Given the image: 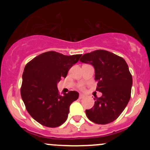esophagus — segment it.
I'll list each match as a JSON object with an SVG mask.
<instances>
[{
	"mask_svg": "<svg viewBox=\"0 0 150 150\" xmlns=\"http://www.w3.org/2000/svg\"><path fill=\"white\" fill-rule=\"evenodd\" d=\"M83 98H85V96L83 94H80L79 96V99H83Z\"/></svg>",
	"mask_w": 150,
	"mask_h": 150,
	"instance_id": "obj_1",
	"label": "esophagus"
}]
</instances>
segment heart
<instances>
[{"label": "heart", "instance_id": "heart-1", "mask_svg": "<svg viewBox=\"0 0 150 150\" xmlns=\"http://www.w3.org/2000/svg\"><path fill=\"white\" fill-rule=\"evenodd\" d=\"M79 88H81V89H82L83 88V86H79Z\"/></svg>", "mask_w": 150, "mask_h": 150}]
</instances>
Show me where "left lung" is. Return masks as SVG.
Segmentation results:
<instances>
[{
  "label": "left lung",
  "mask_w": 150,
  "mask_h": 150,
  "mask_svg": "<svg viewBox=\"0 0 150 150\" xmlns=\"http://www.w3.org/2000/svg\"><path fill=\"white\" fill-rule=\"evenodd\" d=\"M80 61L94 67L96 90L102 96L96 98L93 107L86 110L91 121L97 124L115 120L125 110L131 98L133 81L126 62L104 50L85 54Z\"/></svg>",
  "instance_id": "1"
}]
</instances>
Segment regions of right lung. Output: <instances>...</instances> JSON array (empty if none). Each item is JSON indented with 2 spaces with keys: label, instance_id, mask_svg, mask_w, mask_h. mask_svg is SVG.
<instances>
[{
  "label": "right lung",
  "instance_id": "obj_1",
  "mask_svg": "<svg viewBox=\"0 0 150 150\" xmlns=\"http://www.w3.org/2000/svg\"><path fill=\"white\" fill-rule=\"evenodd\" d=\"M81 56L48 51L35 57L25 66L21 96L29 114L41 125L55 128L67 119L69 106L78 99L79 93L70 91L60 95L57 83L61 78H66L69 69Z\"/></svg>",
  "mask_w": 150,
  "mask_h": 150
}]
</instances>
